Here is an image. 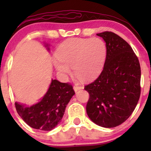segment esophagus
<instances>
[{"label":"esophagus","instance_id":"esophagus-1","mask_svg":"<svg viewBox=\"0 0 151 151\" xmlns=\"http://www.w3.org/2000/svg\"><path fill=\"white\" fill-rule=\"evenodd\" d=\"M73 88H74V91H77L78 90H79V89H82V86H77V85H74Z\"/></svg>","mask_w":151,"mask_h":151}]
</instances>
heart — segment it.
Masks as SVG:
<instances>
[{"label": "heart", "instance_id": "obj_1", "mask_svg": "<svg viewBox=\"0 0 151 151\" xmlns=\"http://www.w3.org/2000/svg\"><path fill=\"white\" fill-rule=\"evenodd\" d=\"M106 50V43L101 38H70L59 46L55 54L58 60H54V66L64 76L70 74V67H73L78 79L90 81L101 72Z\"/></svg>", "mask_w": 151, "mask_h": 151}]
</instances>
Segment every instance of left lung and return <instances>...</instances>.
<instances>
[{
  "mask_svg": "<svg viewBox=\"0 0 151 151\" xmlns=\"http://www.w3.org/2000/svg\"><path fill=\"white\" fill-rule=\"evenodd\" d=\"M104 40L106 57L96 80L84 86L89 98L86 113L97 125L114 128L129 119L141 95V66L129 44L114 32L98 33Z\"/></svg>",
  "mask_w": 151,
  "mask_h": 151,
  "instance_id": "1",
  "label": "left lung"
}]
</instances>
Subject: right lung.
Listing matches in <instances>:
<instances>
[{
    "label": "right lung",
    "mask_w": 151,
    "mask_h": 151,
    "mask_svg": "<svg viewBox=\"0 0 151 151\" xmlns=\"http://www.w3.org/2000/svg\"><path fill=\"white\" fill-rule=\"evenodd\" d=\"M74 93L70 83L52 79L47 92L40 101L31 106L15 102V109L30 127L40 131H51L61 121L66 106Z\"/></svg>",
    "instance_id": "obj_1"
}]
</instances>
